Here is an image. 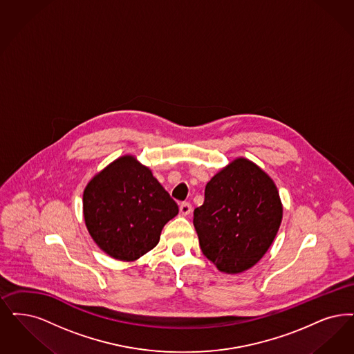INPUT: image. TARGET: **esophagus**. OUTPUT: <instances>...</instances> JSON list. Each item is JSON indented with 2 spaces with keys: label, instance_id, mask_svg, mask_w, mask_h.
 <instances>
[{
  "label": "esophagus",
  "instance_id": "34e87169",
  "mask_svg": "<svg viewBox=\"0 0 354 354\" xmlns=\"http://www.w3.org/2000/svg\"><path fill=\"white\" fill-rule=\"evenodd\" d=\"M179 211L182 216H188L189 213L192 212V205L189 203H182L179 207Z\"/></svg>",
  "mask_w": 354,
  "mask_h": 354
}]
</instances>
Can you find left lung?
<instances>
[{"label": "left lung", "mask_w": 354, "mask_h": 354, "mask_svg": "<svg viewBox=\"0 0 354 354\" xmlns=\"http://www.w3.org/2000/svg\"><path fill=\"white\" fill-rule=\"evenodd\" d=\"M282 217L272 179L254 162L237 158L205 185L194 225L203 254L221 272L240 274L269 250Z\"/></svg>", "instance_id": "left-lung-1"}]
</instances>
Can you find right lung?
Instances as JSON below:
<instances>
[{"mask_svg":"<svg viewBox=\"0 0 354 354\" xmlns=\"http://www.w3.org/2000/svg\"><path fill=\"white\" fill-rule=\"evenodd\" d=\"M178 204L134 156L117 158L85 187V227L100 249L133 262L154 249Z\"/></svg>","mask_w":354,"mask_h":354,"instance_id":"obj_1","label":"right lung"}]
</instances>
